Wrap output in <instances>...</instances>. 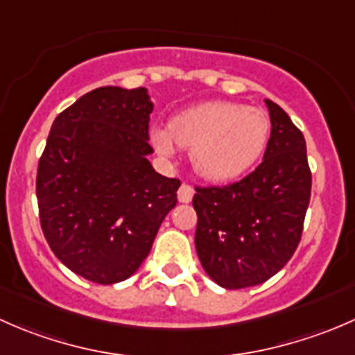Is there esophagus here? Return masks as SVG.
I'll return each instance as SVG.
<instances>
[{"label": "esophagus", "mask_w": 355, "mask_h": 355, "mask_svg": "<svg viewBox=\"0 0 355 355\" xmlns=\"http://www.w3.org/2000/svg\"><path fill=\"white\" fill-rule=\"evenodd\" d=\"M192 198H194V189L189 184H182L180 189H178V200L180 202H191Z\"/></svg>", "instance_id": "esophagus-1"}]
</instances>
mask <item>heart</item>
<instances>
[{
    "label": "heart",
    "mask_w": 355,
    "mask_h": 355,
    "mask_svg": "<svg viewBox=\"0 0 355 355\" xmlns=\"http://www.w3.org/2000/svg\"><path fill=\"white\" fill-rule=\"evenodd\" d=\"M270 137V118L263 110L239 103L213 101L192 106L170 127L151 128L159 155L171 156L180 146L191 149V163L206 180H230L249 170Z\"/></svg>",
    "instance_id": "b5f03b06"
}]
</instances>
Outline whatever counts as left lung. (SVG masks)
I'll list each match as a JSON object with an SVG mask.
<instances>
[{
	"mask_svg": "<svg viewBox=\"0 0 355 355\" xmlns=\"http://www.w3.org/2000/svg\"><path fill=\"white\" fill-rule=\"evenodd\" d=\"M271 135L259 166L225 187H196V250L220 287L264 284L295 252L311 199L304 135L277 103L264 99Z\"/></svg>",
	"mask_w": 355,
	"mask_h": 355,
	"instance_id": "left-lung-1",
	"label": "left lung"
}]
</instances>
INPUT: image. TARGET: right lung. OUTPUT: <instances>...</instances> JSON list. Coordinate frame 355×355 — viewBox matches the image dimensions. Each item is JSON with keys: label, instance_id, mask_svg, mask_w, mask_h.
I'll return each mask as SVG.
<instances>
[{"label": "right lung", "instance_id": "add662e5", "mask_svg": "<svg viewBox=\"0 0 355 355\" xmlns=\"http://www.w3.org/2000/svg\"><path fill=\"white\" fill-rule=\"evenodd\" d=\"M148 89L99 87L55 118L39 159L41 228L68 270L118 284L148 257L177 204L178 178L149 163Z\"/></svg>", "mask_w": 355, "mask_h": 355}]
</instances>
